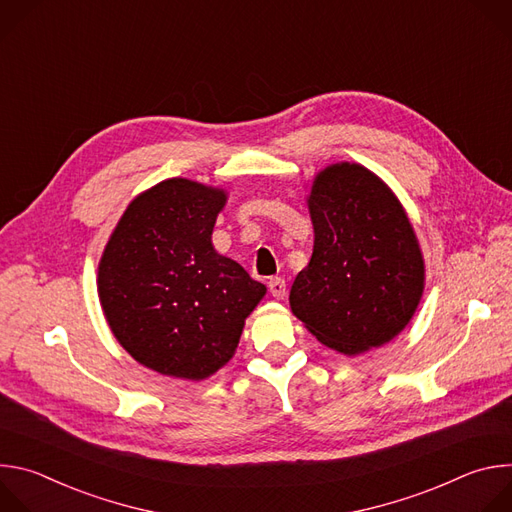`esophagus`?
<instances>
[{"instance_id": "obj_1", "label": "esophagus", "mask_w": 512, "mask_h": 512, "mask_svg": "<svg viewBox=\"0 0 512 512\" xmlns=\"http://www.w3.org/2000/svg\"><path fill=\"white\" fill-rule=\"evenodd\" d=\"M269 291H271V296H273L275 300H283V298H285V291H287L285 281H283L281 277L269 279Z\"/></svg>"}]
</instances>
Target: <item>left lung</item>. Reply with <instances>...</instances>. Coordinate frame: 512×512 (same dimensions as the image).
I'll return each instance as SVG.
<instances>
[{
    "instance_id": "left-lung-1",
    "label": "left lung",
    "mask_w": 512,
    "mask_h": 512,
    "mask_svg": "<svg viewBox=\"0 0 512 512\" xmlns=\"http://www.w3.org/2000/svg\"><path fill=\"white\" fill-rule=\"evenodd\" d=\"M306 202L314 251L291 285V312L324 346L348 356L391 342L425 287L423 253L403 204L354 162L320 170Z\"/></svg>"
}]
</instances>
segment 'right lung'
<instances>
[{"label":"right lung","mask_w":512,"mask_h":512,"mask_svg":"<svg viewBox=\"0 0 512 512\" xmlns=\"http://www.w3.org/2000/svg\"><path fill=\"white\" fill-rule=\"evenodd\" d=\"M225 204L223 188L168 178L129 202L101 255L105 320L117 342L160 375L202 381L223 369L267 294L212 247Z\"/></svg>","instance_id":"1"}]
</instances>
